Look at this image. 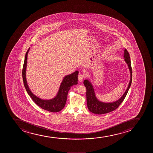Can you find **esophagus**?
<instances>
[{"label": "esophagus", "mask_w": 153, "mask_h": 153, "mask_svg": "<svg viewBox=\"0 0 153 153\" xmlns=\"http://www.w3.org/2000/svg\"><path fill=\"white\" fill-rule=\"evenodd\" d=\"M84 76L82 74H79V76H78V79H79V82H82V81H83V79H84Z\"/></svg>", "instance_id": "34e87169"}]
</instances>
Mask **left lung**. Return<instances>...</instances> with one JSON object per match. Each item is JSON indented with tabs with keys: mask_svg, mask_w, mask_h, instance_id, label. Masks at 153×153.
Here are the masks:
<instances>
[{
	"mask_svg": "<svg viewBox=\"0 0 153 153\" xmlns=\"http://www.w3.org/2000/svg\"><path fill=\"white\" fill-rule=\"evenodd\" d=\"M123 56L125 58V61L126 63L128 64V68L130 69L131 79H130V83L127 89L120 100H118L116 102H109V103L102 102L99 101L95 97L94 89L91 84L87 79H86L84 81V85L86 88V98H87V107L89 110L91 112L97 114H105V113L110 112L116 110L125 100V97H126L132 83V69L131 67V64L130 55L126 49H125L124 50Z\"/></svg>",
	"mask_w": 153,
	"mask_h": 153,
	"instance_id": "8db88e82",
	"label": "left lung"
}]
</instances>
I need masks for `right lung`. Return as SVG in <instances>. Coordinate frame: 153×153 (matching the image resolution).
Returning <instances> with one entry per match:
<instances>
[{"mask_svg": "<svg viewBox=\"0 0 153 153\" xmlns=\"http://www.w3.org/2000/svg\"><path fill=\"white\" fill-rule=\"evenodd\" d=\"M29 50L30 48H28L25 54L22 68V78L25 89L27 90L28 95H30V97L32 98V100H33L36 105L41 108L42 109L51 112H59L65 107L67 100L68 92L71 87L74 85H76L77 84V76L79 71H76L74 73L65 76L61 84L60 85V89L57 95L55 98L50 100H41L33 94V93L28 88V85L27 84L25 71L27 67V58Z\"/></svg>", "mask_w": 153, "mask_h": 153, "instance_id": "1", "label": "right lung"}]
</instances>
